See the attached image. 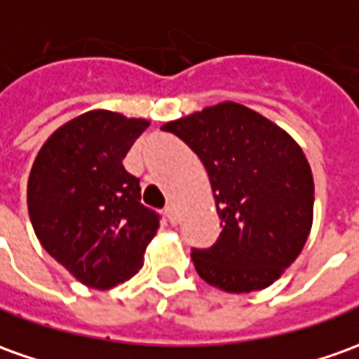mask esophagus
<instances>
[{
  "mask_svg": "<svg viewBox=\"0 0 359 359\" xmlns=\"http://www.w3.org/2000/svg\"><path fill=\"white\" fill-rule=\"evenodd\" d=\"M165 219H168L170 224H177L180 219H177V212H175L174 207H168V209H165Z\"/></svg>",
  "mask_w": 359,
  "mask_h": 359,
  "instance_id": "1",
  "label": "esophagus"
}]
</instances>
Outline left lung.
<instances>
[{
  "instance_id": "obj_1",
  "label": "left lung",
  "mask_w": 359,
  "mask_h": 359,
  "mask_svg": "<svg viewBox=\"0 0 359 359\" xmlns=\"http://www.w3.org/2000/svg\"><path fill=\"white\" fill-rule=\"evenodd\" d=\"M162 130L199 156L221 219L219 241L191 252L197 273L229 293L269 287L297 259L313 226L315 182L305 152L276 123L234 101Z\"/></svg>"
}]
</instances>
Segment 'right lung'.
<instances>
[{"label": "right lung", "instance_id": "add662e5", "mask_svg": "<svg viewBox=\"0 0 359 359\" xmlns=\"http://www.w3.org/2000/svg\"><path fill=\"white\" fill-rule=\"evenodd\" d=\"M93 109L58 127L34 158L27 207L43 248L80 283L111 289L144 264L158 232V215L140 203L138 177L123 158L147 128Z\"/></svg>", "mask_w": 359, "mask_h": 359}]
</instances>
